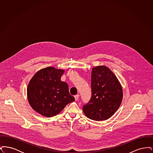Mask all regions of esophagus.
Listing matches in <instances>:
<instances>
[{"label":"esophagus","mask_w":153,"mask_h":153,"mask_svg":"<svg viewBox=\"0 0 153 153\" xmlns=\"http://www.w3.org/2000/svg\"><path fill=\"white\" fill-rule=\"evenodd\" d=\"M79 96H80V95H76L74 96V99H75V100H77L78 99H79Z\"/></svg>","instance_id":"obj_1"}]
</instances>
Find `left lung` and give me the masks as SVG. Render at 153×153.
I'll return each instance as SVG.
<instances>
[{
	"mask_svg": "<svg viewBox=\"0 0 153 153\" xmlns=\"http://www.w3.org/2000/svg\"><path fill=\"white\" fill-rule=\"evenodd\" d=\"M91 89V98L82 107L84 113L96 121L109 119L119 108L123 99L120 82L108 67L97 66L92 68Z\"/></svg>",
	"mask_w": 153,
	"mask_h": 153,
	"instance_id": "obj_1",
	"label": "left lung"
}]
</instances>
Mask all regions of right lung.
<instances>
[{
	"mask_svg": "<svg viewBox=\"0 0 153 153\" xmlns=\"http://www.w3.org/2000/svg\"><path fill=\"white\" fill-rule=\"evenodd\" d=\"M64 70L47 67L38 71L30 81L27 89L30 105L44 117L58 114L74 98L69 92L68 85L61 81Z\"/></svg>",
	"mask_w": 153,
	"mask_h": 153,
	"instance_id": "add662e5",
	"label": "right lung"
}]
</instances>
